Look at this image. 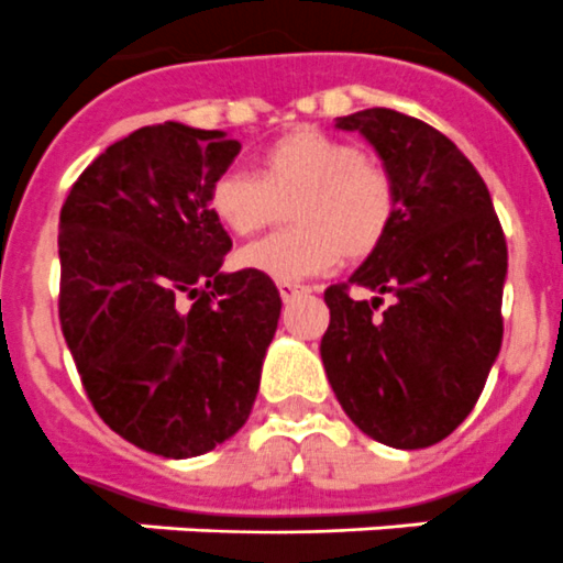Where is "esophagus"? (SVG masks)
Listing matches in <instances>:
<instances>
[{
    "instance_id": "1",
    "label": "esophagus",
    "mask_w": 563,
    "mask_h": 563,
    "mask_svg": "<svg viewBox=\"0 0 563 563\" xmlns=\"http://www.w3.org/2000/svg\"><path fill=\"white\" fill-rule=\"evenodd\" d=\"M277 288H280V297L283 300H295L297 295H306L309 291V286H300V283H277Z\"/></svg>"
}]
</instances>
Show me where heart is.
<instances>
[{
	"instance_id": "obj_1",
	"label": "heart",
	"mask_w": 563,
	"mask_h": 563,
	"mask_svg": "<svg viewBox=\"0 0 563 563\" xmlns=\"http://www.w3.org/2000/svg\"><path fill=\"white\" fill-rule=\"evenodd\" d=\"M209 207L232 234H257L291 212L295 229L238 254L241 266L291 283L340 263L365 261L397 218V189L383 166L349 141L314 126L280 135L261 153V175L229 169L212 184Z\"/></svg>"
}]
</instances>
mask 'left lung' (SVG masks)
Segmentation results:
<instances>
[{
    "label": "left lung",
    "instance_id": "left-lung-1",
    "mask_svg": "<svg viewBox=\"0 0 563 563\" xmlns=\"http://www.w3.org/2000/svg\"><path fill=\"white\" fill-rule=\"evenodd\" d=\"M334 126L374 146L397 189V218L349 283L325 291L322 365L365 437L419 451L464 422L496 363L505 232L476 166L430 124L374 107ZM349 285L375 297L354 301ZM383 294L391 306L376 312Z\"/></svg>",
    "mask_w": 563,
    "mask_h": 563
}]
</instances>
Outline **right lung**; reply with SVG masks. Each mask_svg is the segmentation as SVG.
I'll return each mask as SVG.
<instances>
[{
    "label": "right lung",
    "instance_id": "add662e5",
    "mask_svg": "<svg viewBox=\"0 0 563 563\" xmlns=\"http://www.w3.org/2000/svg\"><path fill=\"white\" fill-rule=\"evenodd\" d=\"M241 144L164 121L107 146L58 218L65 331L87 397L135 448L212 451L246 424L280 320L272 277L223 272L209 207Z\"/></svg>",
    "mask_w": 563,
    "mask_h": 563
}]
</instances>
